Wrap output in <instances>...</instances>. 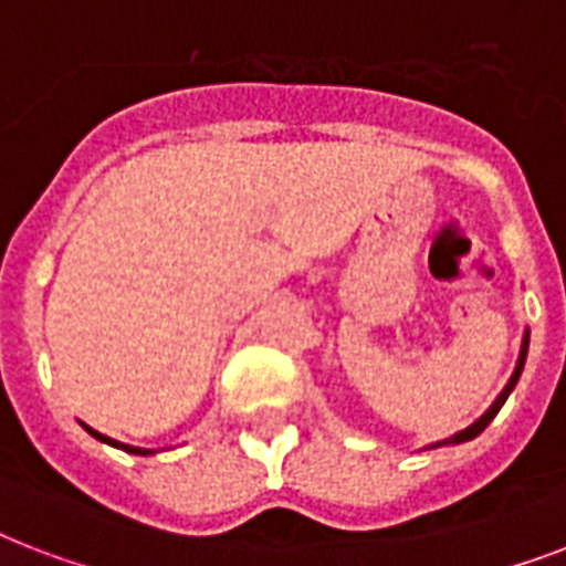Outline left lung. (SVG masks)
Returning a JSON list of instances; mask_svg holds the SVG:
<instances>
[{
  "label": "left lung",
  "instance_id": "1",
  "mask_svg": "<svg viewBox=\"0 0 566 566\" xmlns=\"http://www.w3.org/2000/svg\"><path fill=\"white\" fill-rule=\"evenodd\" d=\"M525 354H528V327H525V333H523V345H520V357H516L514 375H511V380H507V384H505V389H502V392H499L496 401H493V405H490L488 410H484V413H481L479 419H475V422L467 424V428H463V431L451 433V437H446V440L431 442V446H428V449H440V446H458V442L475 440V437H479V433L484 431V428H488V424L493 422V419H496V413H499V410H502V405H505V401H507V396H511V392H514L516 380H520V375H523Z\"/></svg>",
  "mask_w": 566,
  "mask_h": 566
}]
</instances>
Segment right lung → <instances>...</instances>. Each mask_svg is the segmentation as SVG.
Segmentation results:
<instances>
[{
	"label": "right lung",
	"mask_w": 566,
	"mask_h": 566,
	"mask_svg": "<svg viewBox=\"0 0 566 566\" xmlns=\"http://www.w3.org/2000/svg\"><path fill=\"white\" fill-rule=\"evenodd\" d=\"M85 431L91 433V437H94V440H99V442H108V446H115V449H124V451H129V454H144V458H147V454H153V449H138V446H126V442H117V440H112V437H105V433L94 431V428H87V424H85Z\"/></svg>",
	"instance_id": "add662e5"
}]
</instances>
